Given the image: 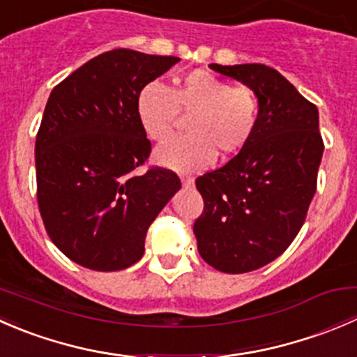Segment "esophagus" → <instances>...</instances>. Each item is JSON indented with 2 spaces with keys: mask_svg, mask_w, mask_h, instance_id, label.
<instances>
[{
  "mask_svg": "<svg viewBox=\"0 0 357 357\" xmlns=\"http://www.w3.org/2000/svg\"><path fill=\"white\" fill-rule=\"evenodd\" d=\"M181 183H183V186H193V178H181Z\"/></svg>",
  "mask_w": 357,
  "mask_h": 357,
  "instance_id": "obj_1",
  "label": "esophagus"
}]
</instances>
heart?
Segmentation results:
<instances>
[{
	"label": "heart",
	"mask_w": 357,
	"mask_h": 357,
	"mask_svg": "<svg viewBox=\"0 0 357 357\" xmlns=\"http://www.w3.org/2000/svg\"><path fill=\"white\" fill-rule=\"evenodd\" d=\"M179 112H193L190 136L160 146L155 160L181 172L200 171L218 152L229 157L245 149L257 128L259 100L248 86H231L202 68L179 77L174 89L158 81L146 82L136 96L138 121L153 142L164 143L174 135Z\"/></svg>",
	"instance_id": "1"
}]
</instances>
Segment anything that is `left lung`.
Returning a JSON list of instances; mask_svg holds the SVG:
<instances>
[{
  "label": "left lung",
  "mask_w": 357,
  "mask_h": 357,
  "mask_svg": "<svg viewBox=\"0 0 357 357\" xmlns=\"http://www.w3.org/2000/svg\"><path fill=\"white\" fill-rule=\"evenodd\" d=\"M208 67L243 82L259 100L257 128L245 149L195 181L204 199L193 225L202 259L240 275L275 261L301 231L325 145L316 105L278 70L262 63Z\"/></svg>",
  "instance_id": "left-lung-1"
}]
</instances>
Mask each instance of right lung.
<instances>
[{"label": "right lung", "instance_id": "right-lung-1", "mask_svg": "<svg viewBox=\"0 0 357 357\" xmlns=\"http://www.w3.org/2000/svg\"><path fill=\"white\" fill-rule=\"evenodd\" d=\"M178 62L112 50L50 95L36 136L39 212L52 242L84 268L121 271L138 262L150 225L181 188L169 169L136 174L152 150L136 96Z\"/></svg>", "mask_w": 357, "mask_h": 357}]
</instances>
